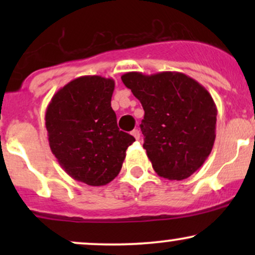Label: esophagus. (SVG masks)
Returning <instances> with one entry per match:
<instances>
[{"label": "esophagus", "mask_w": 255, "mask_h": 255, "mask_svg": "<svg viewBox=\"0 0 255 255\" xmlns=\"http://www.w3.org/2000/svg\"><path fill=\"white\" fill-rule=\"evenodd\" d=\"M131 135H133L134 137H135L136 140H139L140 139V131H139V129H133L131 130Z\"/></svg>", "instance_id": "1"}]
</instances>
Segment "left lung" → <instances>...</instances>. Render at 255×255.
<instances>
[{
	"label": "left lung",
	"instance_id": "1",
	"mask_svg": "<svg viewBox=\"0 0 255 255\" xmlns=\"http://www.w3.org/2000/svg\"><path fill=\"white\" fill-rule=\"evenodd\" d=\"M121 79L144 108L140 128L154 171L177 181L194 174L216 139L217 108L209 91L178 72H129Z\"/></svg>",
	"mask_w": 255,
	"mask_h": 255
}]
</instances>
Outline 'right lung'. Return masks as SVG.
Instances as JSON below:
<instances>
[{"instance_id":"obj_1","label":"right lung","mask_w":255,"mask_h":255,"mask_svg":"<svg viewBox=\"0 0 255 255\" xmlns=\"http://www.w3.org/2000/svg\"><path fill=\"white\" fill-rule=\"evenodd\" d=\"M114 89L113 79L80 77L58 90L46 108L51 152L69 176L89 186H104L118 176L126 150L135 141L119 129Z\"/></svg>"}]
</instances>
